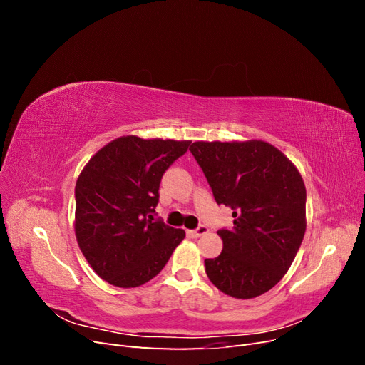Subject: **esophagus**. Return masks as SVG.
<instances>
[{
    "instance_id": "1",
    "label": "esophagus",
    "mask_w": 365,
    "mask_h": 365,
    "mask_svg": "<svg viewBox=\"0 0 365 365\" xmlns=\"http://www.w3.org/2000/svg\"><path fill=\"white\" fill-rule=\"evenodd\" d=\"M207 231H208V227H207V225H200V227L195 228V230H190V231H189V235H190V236H193V237H200V236L205 235Z\"/></svg>"
}]
</instances>
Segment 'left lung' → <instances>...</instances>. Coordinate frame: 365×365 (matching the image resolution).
<instances>
[{
	"instance_id": "obj_1",
	"label": "left lung",
	"mask_w": 365,
	"mask_h": 365,
	"mask_svg": "<svg viewBox=\"0 0 365 365\" xmlns=\"http://www.w3.org/2000/svg\"><path fill=\"white\" fill-rule=\"evenodd\" d=\"M192 155L215 201L233 210L220 228L222 252L205 259L219 291L254 298L277 284L294 262L306 231V189L295 165L269 143L196 141Z\"/></svg>"
}]
</instances>
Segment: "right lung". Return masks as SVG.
<instances>
[{
    "label": "right lung",
    "mask_w": 365,
    "mask_h": 365,
    "mask_svg": "<svg viewBox=\"0 0 365 365\" xmlns=\"http://www.w3.org/2000/svg\"><path fill=\"white\" fill-rule=\"evenodd\" d=\"M190 141L120 137L98 150L77 178L76 237L103 280L137 288L165 267L184 230L153 219L164 172Z\"/></svg>",
    "instance_id": "obj_1"
}]
</instances>
